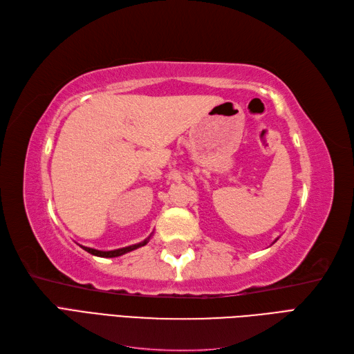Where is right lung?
I'll return each mask as SVG.
<instances>
[{
  "mask_svg": "<svg viewBox=\"0 0 354 354\" xmlns=\"http://www.w3.org/2000/svg\"><path fill=\"white\" fill-rule=\"evenodd\" d=\"M149 242V238L145 239L140 243H136V245H130V246H125V248H120V250H113V251H99V250H94V248H88V246H81L82 250H85L87 252L93 254V255H97V257H104V259H112V257H120L124 255L130 251H134L137 248H140V246H145Z\"/></svg>",
  "mask_w": 354,
  "mask_h": 354,
  "instance_id": "1",
  "label": "right lung"
}]
</instances>
